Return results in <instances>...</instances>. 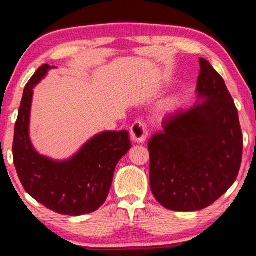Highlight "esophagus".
<instances>
[{
	"instance_id": "esophagus-1",
	"label": "esophagus",
	"mask_w": 256,
	"mask_h": 256,
	"mask_svg": "<svg viewBox=\"0 0 256 256\" xmlns=\"http://www.w3.org/2000/svg\"><path fill=\"white\" fill-rule=\"evenodd\" d=\"M130 133H131V140L134 144H144L148 136V131H146L144 123L138 122V120L132 125Z\"/></svg>"
}]
</instances>
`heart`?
<instances>
[{"mask_svg": "<svg viewBox=\"0 0 256 256\" xmlns=\"http://www.w3.org/2000/svg\"><path fill=\"white\" fill-rule=\"evenodd\" d=\"M178 98L176 96H170L162 99L154 110V118L159 120H164L172 118L178 108Z\"/></svg>", "mask_w": 256, "mask_h": 256, "instance_id": "obj_1", "label": "heart"}]
</instances>
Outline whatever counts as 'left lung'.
Instances as JSON below:
<instances>
[{"mask_svg":"<svg viewBox=\"0 0 256 256\" xmlns=\"http://www.w3.org/2000/svg\"><path fill=\"white\" fill-rule=\"evenodd\" d=\"M196 102L164 122L149 141L150 186L172 211L209 206L235 183L242 154L237 108L224 81L200 58Z\"/></svg>","mask_w":256,"mask_h":256,"instance_id":"1","label":"left lung"}]
</instances>
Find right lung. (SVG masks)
Segmentation results:
<instances>
[{"label":"right lung","instance_id":"1","mask_svg":"<svg viewBox=\"0 0 256 256\" xmlns=\"http://www.w3.org/2000/svg\"><path fill=\"white\" fill-rule=\"evenodd\" d=\"M52 68L44 64L24 86L14 126V166L26 192L40 204L60 214H92L106 201L116 164L131 148L128 133H97L66 159L38 152L30 138L34 88Z\"/></svg>","mask_w":256,"mask_h":256}]
</instances>
